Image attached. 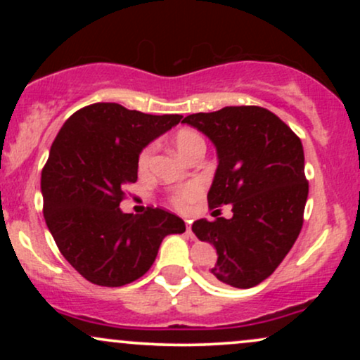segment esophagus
I'll return each instance as SVG.
<instances>
[{
    "instance_id": "obj_1",
    "label": "esophagus",
    "mask_w": 360,
    "mask_h": 360,
    "mask_svg": "<svg viewBox=\"0 0 360 360\" xmlns=\"http://www.w3.org/2000/svg\"><path fill=\"white\" fill-rule=\"evenodd\" d=\"M191 225H193V221H191V220H186V235H188V237L194 238L193 230H191Z\"/></svg>"
}]
</instances>
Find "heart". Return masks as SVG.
I'll use <instances>...</instances> for the list:
<instances>
[{
    "mask_svg": "<svg viewBox=\"0 0 360 360\" xmlns=\"http://www.w3.org/2000/svg\"><path fill=\"white\" fill-rule=\"evenodd\" d=\"M174 143H176L177 154H179L181 157L188 155L194 147L205 146L201 135H198L196 131H193V130H181L179 134L176 135ZM150 157H152V147L143 148L142 154H140V157H139V167L146 169L148 166V162H150ZM200 194H201L200 184H196V183L188 184V186H184V188H181L179 191H176L174 196H172V203H174L177 208L184 210V208H188L193 201H196L198 198H200Z\"/></svg>",
    "mask_w": 360,
    "mask_h": 360,
    "instance_id": "heart-1",
    "label": "heart"
}]
</instances>
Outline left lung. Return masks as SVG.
Masks as SVG:
<instances>
[{
	"instance_id": "obj_1",
	"label": "left lung",
	"mask_w": 360,
	"mask_h": 360,
	"mask_svg": "<svg viewBox=\"0 0 360 360\" xmlns=\"http://www.w3.org/2000/svg\"><path fill=\"white\" fill-rule=\"evenodd\" d=\"M217 148L210 208L232 205V218L193 223L201 242L217 249L212 276L233 288L267 279L295 245L308 198L301 140L260 106H225L183 120Z\"/></svg>"
}]
</instances>
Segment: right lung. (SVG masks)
<instances>
[{
  "label": "right lung",
  "mask_w": 360,
  "mask_h": 360,
  "mask_svg": "<svg viewBox=\"0 0 360 360\" xmlns=\"http://www.w3.org/2000/svg\"><path fill=\"white\" fill-rule=\"evenodd\" d=\"M117 103H94L68 118L42 171L44 217L60 254L82 278L125 286L150 269L164 237L184 221L160 208L123 213V186L137 181L139 155L181 122Z\"/></svg>",
  "instance_id": "add662e5"
}]
</instances>
